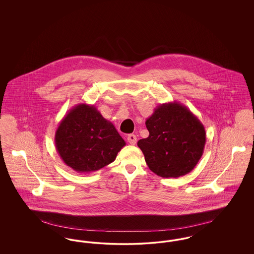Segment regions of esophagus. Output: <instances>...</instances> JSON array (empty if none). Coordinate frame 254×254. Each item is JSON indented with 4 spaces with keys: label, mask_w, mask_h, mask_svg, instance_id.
<instances>
[{
    "label": "esophagus",
    "mask_w": 254,
    "mask_h": 254,
    "mask_svg": "<svg viewBox=\"0 0 254 254\" xmlns=\"http://www.w3.org/2000/svg\"><path fill=\"white\" fill-rule=\"evenodd\" d=\"M127 141L130 145H135L137 143V138L134 134H129V135H127Z\"/></svg>",
    "instance_id": "esophagus-1"
}]
</instances>
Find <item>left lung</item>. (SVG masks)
<instances>
[{
  "label": "left lung",
  "mask_w": 254,
  "mask_h": 254,
  "mask_svg": "<svg viewBox=\"0 0 254 254\" xmlns=\"http://www.w3.org/2000/svg\"><path fill=\"white\" fill-rule=\"evenodd\" d=\"M147 138L137 145L149 169L163 178L190 173L202 157L205 145L203 124L178 102L162 104L146 119Z\"/></svg>",
  "instance_id": "1"
}]
</instances>
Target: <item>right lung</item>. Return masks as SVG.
Returning <instances> with one entry per match:
<instances>
[{
	"instance_id": "add662e5",
	"label": "right lung",
	"mask_w": 254,
	"mask_h": 254,
	"mask_svg": "<svg viewBox=\"0 0 254 254\" xmlns=\"http://www.w3.org/2000/svg\"><path fill=\"white\" fill-rule=\"evenodd\" d=\"M126 142L94 106L79 104L60 122L55 146L64 163L79 173H90L112 163Z\"/></svg>"
}]
</instances>
